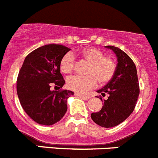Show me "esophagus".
<instances>
[{"mask_svg":"<svg viewBox=\"0 0 158 158\" xmlns=\"http://www.w3.org/2000/svg\"><path fill=\"white\" fill-rule=\"evenodd\" d=\"M75 95H76V96H78V97H80V98H86V99H88L89 98V97L87 96V95L82 94L76 93V94H75Z\"/></svg>","mask_w":158,"mask_h":158,"instance_id":"34e87169","label":"esophagus"}]
</instances>
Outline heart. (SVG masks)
<instances>
[{"label": "heart", "instance_id": "obj_1", "mask_svg": "<svg viewBox=\"0 0 158 158\" xmlns=\"http://www.w3.org/2000/svg\"><path fill=\"white\" fill-rule=\"evenodd\" d=\"M79 57L88 62L85 76H75L67 79V87L77 93H85L97 86L98 82L106 84L113 79L116 73V60L96 47H86L73 53H67L60 62V69L64 74H71L74 71L76 60Z\"/></svg>", "mask_w": 158, "mask_h": 158}]
</instances>
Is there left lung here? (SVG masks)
<instances>
[{
    "mask_svg": "<svg viewBox=\"0 0 158 158\" xmlns=\"http://www.w3.org/2000/svg\"><path fill=\"white\" fill-rule=\"evenodd\" d=\"M117 56V68L114 76L98 92L107 98L98 113H91L92 120L103 127H113L124 121L134 111L139 95L136 67L131 58L119 48L106 45ZM102 96H99L102 101Z\"/></svg>",
    "mask_w": 158,
    "mask_h": 158,
    "instance_id": "left-lung-1",
    "label": "left lung"
}]
</instances>
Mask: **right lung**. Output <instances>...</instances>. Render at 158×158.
<instances>
[{"mask_svg":"<svg viewBox=\"0 0 158 158\" xmlns=\"http://www.w3.org/2000/svg\"><path fill=\"white\" fill-rule=\"evenodd\" d=\"M70 50L63 45L49 44L27 56L16 81L18 98L23 110L36 123H56L67 112V99L74 93L62 89L65 83L60 62ZM58 88L52 91L51 86Z\"/></svg>","mask_w":158,"mask_h":158,"instance_id":"add662e5","label":"right lung"}]
</instances>
